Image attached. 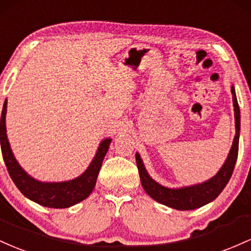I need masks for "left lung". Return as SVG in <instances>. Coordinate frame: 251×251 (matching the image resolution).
Masks as SVG:
<instances>
[{
    "label": "left lung",
    "instance_id": "left-lung-1",
    "mask_svg": "<svg viewBox=\"0 0 251 251\" xmlns=\"http://www.w3.org/2000/svg\"><path fill=\"white\" fill-rule=\"evenodd\" d=\"M231 94L233 111H235L236 134L235 137H233L232 146L230 148L229 154H227L226 160H225L221 170L217 172L216 176H213L211 179L201 182V184L178 188L162 186L161 184L156 182L155 180L149 176L145 165H143L140 154H135L136 165L140 173L141 184H142L143 190L154 201L176 210H196L215 201L217 197L221 194L222 191L224 190V187L226 186L230 178H231V174L236 165V160H237L239 131H241V114H239V106L233 85H231Z\"/></svg>",
    "mask_w": 251,
    "mask_h": 251
}]
</instances>
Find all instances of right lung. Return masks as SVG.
<instances>
[{
  "mask_svg": "<svg viewBox=\"0 0 251 251\" xmlns=\"http://www.w3.org/2000/svg\"><path fill=\"white\" fill-rule=\"evenodd\" d=\"M5 114H7V100H4L0 122L1 151L10 178L13 179L20 192L26 198L38 202L39 205L52 207V209H66L88 198L95 188L98 173L111 143L110 137L100 141L89 167L79 176L67 181H39L30 176L20 166L18 160L14 156L7 136Z\"/></svg>",
  "mask_w": 251,
  "mask_h": 251,
  "instance_id": "add662e5",
  "label": "right lung"
}]
</instances>
